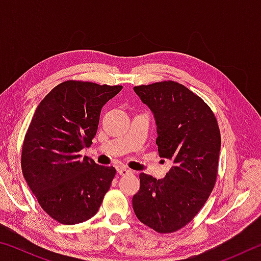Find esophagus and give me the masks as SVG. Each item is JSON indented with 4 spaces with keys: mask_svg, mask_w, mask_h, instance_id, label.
Masks as SVG:
<instances>
[{
    "mask_svg": "<svg viewBox=\"0 0 261 261\" xmlns=\"http://www.w3.org/2000/svg\"><path fill=\"white\" fill-rule=\"evenodd\" d=\"M131 173L132 171L130 169H127V168H125V167H121L120 169H118V174H120L121 176H125L127 174H131Z\"/></svg>",
    "mask_w": 261,
    "mask_h": 261,
    "instance_id": "34e87169",
    "label": "esophagus"
}]
</instances>
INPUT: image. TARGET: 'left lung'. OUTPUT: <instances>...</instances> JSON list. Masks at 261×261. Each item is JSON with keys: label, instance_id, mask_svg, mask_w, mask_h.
<instances>
[{"label": "left lung", "instance_id": "1", "mask_svg": "<svg viewBox=\"0 0 261 261\" xmlns=\"http://www.w3.org/2000/svg\"><path fill=\"white\" fill-rule=\"evenodd\" d=\"M134 90L155 118L159 155L174 165L162 179L141 173L132 206L140 222L153 230L177 231L191 222L214 189L221 148L218 121L208 105L179 83Z\"/></svg>", "mask_w": 261, "mask_h": 261}]
</instances>
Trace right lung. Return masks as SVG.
Wrapping results in <instances>:
<instances>
[{
	"instance_id": "1",
	"label": "right lung",
	"mask_w": 261,
	"mask_h": 261,
	"mask_svg": "<svg viewBox=\"0 0 261 261\" xmlns=\"http://www.w3.org/2000/svg\"><path fill=\"white\" fill-rule=\"evenodd\" d=\"M122 90L67 81L37 107L21 148V170L39 205L62 224L90 220L116 174L79 152L96 135L101 108Z\"/></svg>"
}]
</instances>
